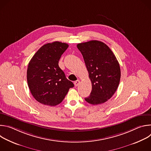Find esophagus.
<instances>
[{
  "instance_id": "obj_1",
  "label": "esophagus",
  "mask_w": 151,
  "mask_h": 151,
  "mask_svg": "<svg viewBox=\"0 0 151 151\" xmlns=\"http://www.w3.org/2000/svg\"><path fill=\"white\" fill-rule=\"evenodd\" d=\"M74 84L75 85V87H77L79 84H80V81L79 80H77L74 82Z\"/></svg>"
}]
</instances>
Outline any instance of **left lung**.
<instances>
[{"label": "left lung", "instance_id": "1", "mask_svg": "<svg viewBox=\"0 0 151 151\" xmlns=\"http://www.w3.org/2000/svg\"><path fill=\"white\" fill-rule=\"evenodd\" d=\"M81 51L92 83L90 95L85 101L93 105L110 99L117 90L121 78L119 63L109 47L99 40L77 45Z\"/></svg>", "mask_w": 151, "mask_h": 151}]
</instances>
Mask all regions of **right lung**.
<instances>
[{
	"instance_id": "right-lung-1",
	"label": "right lung",
	"mask_w": 151,
	"mask_h": 151,
	"mask_svg": "<svg viewBox=\"0 0 151 151\" xmlns=\"http://www.w3.org/2000/svg\"><path fill=\"white\" fill-rule=\"evenodd\" d=\"M66 43L54 42L40 47L30 60L27 80L33 97L39 103L54 106L60 104L69 90L74 87L58 66V61L68 48Z\"/></svg>"
}]
</instances>
